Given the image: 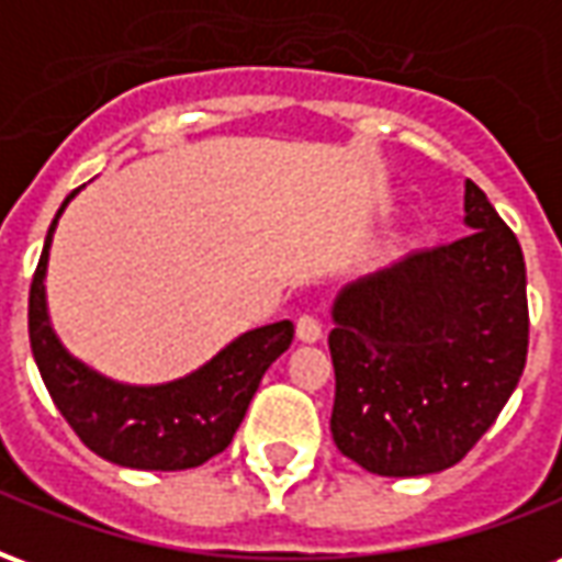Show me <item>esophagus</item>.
<instances>
[{"label":"esophagus","instance_id":"obj_1","mask_svg":"<svg viewBox=\"0 0 562 562\" xmlns=\"http://www.w3.org/2000/svg\"><path fill=\"white\" fill-rule=\"evenodd\" d=\"M297 340L301 342H318L322 340V322L316 316L297 318Z\"/></svg>","mask_w":562,"mask_h":562}]
</instances>
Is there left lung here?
<instances>
[{"instance_id": "obj_1", "label": "left lung", "mask_w": 562, "mask_h": 562, "mask_svg": "<svg viewBox=\"0 0 562 562\" xmlns=\"http://www.w3.org/2000/svg\"><path fill=\"white\" fill-rule=\"evenodd\" d=\"M463 225L467 237L406 252L334 297L330 434L367 472L454 467L518 389L530 337L524 252L472 180Z\"/></svg>"}]
</instances>
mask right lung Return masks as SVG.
I'll list each match as a JSON object with an SVG mask.
<instances>
[{
    "instance_id": "obj_1",
    "label": "right lung",
    "mask_w": 562,
    "mask_h": 562,
    "mask_svg": "<svg viewBox=\"0 0 562 562\" xmlns=\"http://www.w3.org/2000/svg\"><path fill=\"white\" fill-rule=\"evenodd\" d=\"M80 189L56 210L32 277L30 342L38 373L56 409L99 458L128 470L173 472L201 467L228 448L261 376L292 346L294 325L282 318L244 330L192 373L159 385L116 382L83 364L59 340L47 306V265L56 225Z\"/></svg>"
}]
</instances>
